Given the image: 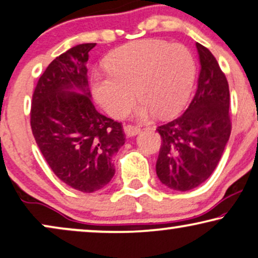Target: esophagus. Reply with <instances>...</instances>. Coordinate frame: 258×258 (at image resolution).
Masks as SVG:
<instances>
[{
	"label": "esophagus",
	"instance_id": "34e87169",
	"mask_svg": "<svg viewBox=\"0 0 258 258\" xmlns=\"http://www.w3.org/2000/svg\"><path fill=\"white\" fill-rule=\"evenodd\" d=\"M124 131H125V133H126V136L127 137H136L138 133L140 132V128L138 127V126H132V125H127V126H125V128H124Z\"/></svg>",
	"mask_w": 258,
	"mask_h": 258
}]
</instances>
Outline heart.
<instances>
[{"instance_id":"b5f03b06","label":"heart","mask_w":258,"mask_h":258,"mask_svg":"<svg viewBox=\"0 0 258 258\" xmlns=\"http://www.w3.org/2000/svg\"><path fill=\"white\" fill-rule=\"evenodd\" d=\"M107 74H94L91 89L108 114L122 118L139 99L134 114L146 120L158 113H176L189 96L195 78V60L179 43L158 39L134 42L115 49L105 60Z\"/></svg>"}]
</instances>
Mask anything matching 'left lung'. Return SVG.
<instances>
[{
	"mask_svg": "<svg viewBox=\"0 0 258 258\" xmlns=\"http://www.w3.org/2000/svg\"><path fill=\"white\" fill-rule=\"evenodd\" d=\"M200 74L184 113L158 127L162 145L157 175L172 190L200 186L215 170L229 140V86L216 58L197 43Z\"/></svg>",
	"mask_w": 258,
	"mask_h": 258,
	"instance_id": "obj_1",
	"label": "left lung"
}]
</instances>
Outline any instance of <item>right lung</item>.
Wrapping results in <instances>:
<instances>
[{"label":"right lung","instance_id":"1","mask_svg":"<svg viewBox=\"0 0 258 258\" xmlns=\"http://www.w3.org/2000/svg\"><path fill=\"white\" fill-rule=\"evenodd\" d=\"M94 46L78 44L49 64L32 94L30 113L32 134L50 168L83 193L110 182L112 159L125 143L120 122L92 104L86 63Z\"/></svg>","mask_w":258,"mask_h":258}]
</instances>
